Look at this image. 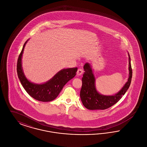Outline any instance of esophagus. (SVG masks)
Segmentation results:
<instances>
[{
    "label": "esophagus",
    "instance_id": "34e87169",
    "mask_svg": "<svg viewBox=\"0 0 147 147\" xmlns=\"http://www.w3.org/2000/svg\"><path fill=\"white\" fill-rule=\"evenodd\" d=\"M83 70L82 69H78L77 70V75L78 76H80L83 74Z\"/></svg>",
    "mask_w": 147,
    "mask_h": 147
}]
</instances>
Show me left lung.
<instances>
[{
    "mask_svg": "<svg viewBox=\"0 0 147 147\" xmlns=\"http://www.w3.org/2000/svg\"><path fill=\"white\" fill-rule=\"evenodd\" d=\"M128 55L129 75L127 81L122 89L116 94L111 95H104L98 92L96 88V79L94 70L90 64L86 63L84 65L85 72L82 78V86L80 96L83 104L89 110H105L117 103L125 95L131 83L132 69L131 64V57Z\"/></svg>",
    "mask_w": 147,
    "mask_h": 147,
    "instance_id": "obj_1",
    "label": "left lung"
}]
</instances>
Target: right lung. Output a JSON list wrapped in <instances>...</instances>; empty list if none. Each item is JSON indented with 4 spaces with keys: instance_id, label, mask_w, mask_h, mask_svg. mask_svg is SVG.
<instances>
[{
    "instance_id": "right-lung-1",
    "label": "right lung",
    "mask_w": 147,
    "mask_h": 147,
    "mask_svg": "<svg viewBox=\"0 0 147 147\" xmlns=\"http://www.w3.org/2000/svg\"><path fill=\"white\" fill-rule=\"evenodd\" d=\"M28 40L24 43L18 58L17 63L18 78L25 90L32 98L42 102L51 101L58 96L66 83L76 76L78 68H71L59 70L51 79L44 83L36 84L31 82L25 76L22 67V54Z\"/></svg>"
}]
</instances>
